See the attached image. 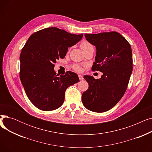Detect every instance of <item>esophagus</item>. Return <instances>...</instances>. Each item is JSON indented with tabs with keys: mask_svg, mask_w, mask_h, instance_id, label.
Wrapping results in <instances>:
<instances>
[{
	"mask_svg": "<svg viewBox=\"0 0 152 152\" xmlns=\"http://www.w3.org/2000/svg\"><path fill=\"white\" fill-rule=\"evenodd\" d=\"M78 77H79V80H83V79H84V77H83V76L82 75H78Z\"/></svg>",
	"mask_w": 152,
	"mask_h": 152,
	"instance_id": "esophagus-1",
	"label": "esophagus"
}]
</instances>
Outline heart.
<instances>
[{"label":"heart","mask_w":152,"mask_h":152,"mask_svg":"<svg viewBox=\"0 0 152 152\" xmlns=\"http://www.w3.org/2000/svg\"><path fill=\"white\" fill-rule=\"evenodd\" d=\"M80 46H81V48L83 51H84L85 50L87 49L88 48H90V47H92V45L87 41H83L80 44ZM72 68H73L75 71H81L82 70V67L81 65H77V64H73V65H72Z\"/></svg>","instance_id":"obj_1"}]
</instances>
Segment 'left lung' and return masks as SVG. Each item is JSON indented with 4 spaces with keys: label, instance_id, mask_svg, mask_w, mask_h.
<instances>
[{
    "label": "left lung",
    "instance_id": "left-lung-1",
    "mask_svg": "<svg viewBox=\"0 0 152 152\" xmlns=\"http://www.w3.org/2000/svg\"><path fill=\"white\" fill-rule=\"evenodd\" d=\"M84 36L97 50L92 70L101 71L103 75L97 79L84 76L89 87L82 95V102L89 110L105 112L120 100L127 89L133 68L131 47L115 31Z\"/></svg>",
    "mask_w": 152,
    "mask_h": 152
}]
</instances>
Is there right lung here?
<instances>
[{"label": "right lung", "mask_w": 152, "mask_h": 152, "mask_svg": "<svg viewBox=\"0 0 152 152\" xmlns=\"http://www.w3.org/2000/svg\"><path fill=\"white\" fill-rule=\"evenodd\" d=\"M83 34H74L52 27L32 34L20 56V77L29 100L37 108L50 111L63 103L66 89L79 81L70 71L58 75L54 63L64 58L68 48L75 45Z\"/></svg>", "instance_id": "add662e5"}]
</instances>
